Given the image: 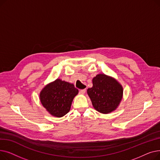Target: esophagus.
Here are the masks:
<instances>
[{
    "label": "esophagus",
    "mask_w": 160,
    "mask_h": 160,
    "mask_svg": "<svg viewBox=\"0 0 160 160\" xmlns=\"http://www.w3.org/2000/svg\"><path fill=\"white\" fill-rule=\"evenodd\" d=\"M86 89H80V93L81 94H84L86 93Z\"/></svg>",
    "instance_id": "1"
}]
</instances>
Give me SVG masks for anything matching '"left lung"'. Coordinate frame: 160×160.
Wrapping results in <instances>:
<instances>
[{
    "mask_svg": "<svg viewBox=\"0 0 160 160\" xmlns=\"http://www.w3.org/2000/svg\"><path fill=\"white\" fill-rule=\"evenodd\" d=\"M95 110L108 114L119 106L123 95V88L115 78L98 74L93 78V87L87 91Z\"/></svg>",
    "mask_w": 160,
    "mask_h": 160,
    "instance_id": "8db88e82",
    "label": "left lung"
}]
</instances>
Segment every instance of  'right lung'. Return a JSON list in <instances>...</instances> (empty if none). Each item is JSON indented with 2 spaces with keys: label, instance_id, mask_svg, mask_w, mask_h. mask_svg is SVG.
I'll return each instance as SVG.
<instances>
[{
  "label": "right lung",
  "instance_id": "obj_1",
  "mask_svg": "<svg viewBox=\"0 0 160 160\" xmlns=\"http://www.w3.org/2000/svg\"><path fill=\"white\" fill-rule=\"evenodd\" d=\"M78 93V89L72 83L58 78L41 90L39 99L50 115L62 117L69 112L73 98Z\"/></svg>",
  "mask_w": 160,
  "mask_h": 160
}]
</instances>
